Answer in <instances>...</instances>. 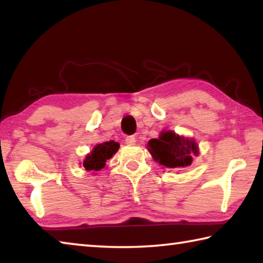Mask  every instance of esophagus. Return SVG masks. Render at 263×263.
<instances>
[{
  "mask_svg": "<svg viewBox=\"0 0 263 263\" xmlns=\"http://www.w3.org/2000/svg\"><path fill=\"white\" fill-rule=\"evenodd\" d=\"M125 142H126L127 145H135V144H136V138H135V136H128V137H126Z\"/></svg>",
  "mask_w": 263,
  "mask_h": 263,
  "instance_id": "1",
  "label": "esophagus"
}]
</instances>
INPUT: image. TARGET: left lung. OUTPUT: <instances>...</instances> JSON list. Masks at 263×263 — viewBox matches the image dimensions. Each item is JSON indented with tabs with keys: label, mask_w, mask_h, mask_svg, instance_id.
Here are the masks:
<instances>
[{
	"label": "left lung",
	"mask_w": 263,
	"mask_h": 263,
	"mask_svg": "<svg viewBox=\"0 0 263 263\" xmlns=\"http://www.w3.org/2000/svg\"><path fill=\"white\" fill-rule=\"evenodd\" d=\"M155 161L167 168H184L190 166L193 154H197V144L172 131H163L159 139H151L147 144Z\"/></svg>",
	"instance_id": "1"
}]
</instances>
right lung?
Masks as SVG:
<instances>
[{"instance_id":"obj_1","label":"right lung","mask_w":263,"mask_h":263,"mask_svg":"<svg viewBox=\"0 0 263 263\" xmlns=\"http://www.w3.org/2000/svg\"><path fill=\"white\" fill-rule=\"evenodd\" d=\"M119 144L114 140L105 141L103 144L96 145L92 152L88 154L83 161V167L86 171L99 172L105 167V162L112 158V155L117 152Z\"/></svg>"}]
</instances>
